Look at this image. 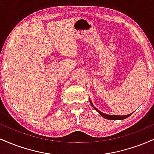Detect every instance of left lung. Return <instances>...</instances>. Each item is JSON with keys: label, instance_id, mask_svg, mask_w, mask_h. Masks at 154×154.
I'll list each match as a JSON object with an SVG mask.
<instances>
[{"label": "left lung", "instance_id": "1", "mask_svg": "<svg viewBox=\"0 0 154 154\" xmlns=\"http://www.w3.org/2000/svg\"><path fill=\"white\" fill-rule=\"evenodd\" d=\"M89 100H90V103H91V106H93V108H94V109L95 111H97V112H98V114H100V116H102L103 117L105 118V119H111V120H122V119H126V118H128L130 116L131 114H132V113H131V114H128V115H122V116H119V115H113V114H111V115H110V114H104V113L101 112V111H100L98 109H97L96 108H95L94 106H93V103H92V101L91 100V99L89 98Z\"/></svg>", "mask_w": 154, "mask_h": 154}]
</instances>
